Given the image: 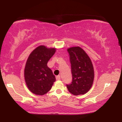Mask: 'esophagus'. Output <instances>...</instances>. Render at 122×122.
<instances>
[{
	"label": "esophagus",
	"instance_id": "obj_1",
	"mask_svg": "<svg viewBox=\"0 0 122 122\" xmlns=\"http://www.w3.org/2000/svg\"><path fill=\"white\" fill-rule=\"evenodd\" d=\"M56 80H57V81H59V80H61L60 76H56Z\"/></svg>",
	"mask_w": 122,
	"mask_h": 122
}]
</instances>
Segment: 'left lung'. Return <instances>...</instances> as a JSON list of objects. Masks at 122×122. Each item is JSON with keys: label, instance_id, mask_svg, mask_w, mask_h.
Segmentation results:
<instances>
[{"label": "left lung", "instance_id": "1", "mask_svg": "<svg viewBox=\"0 0 122 122\" xmlns=\"http://www.w3.org/2000/svg\"><path fill=\"white\" fill-rule=\"evenodd\" d=\"M67 51L70 56L73 79L71 84H67V88L74 95H84L93 84L94 70L92 62L81 47H71Z\"/></svg>", "mask_w": 122, "mask_h": 122}]
</instances>
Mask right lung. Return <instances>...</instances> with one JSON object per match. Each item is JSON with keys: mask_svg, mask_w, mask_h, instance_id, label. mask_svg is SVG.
<instances>
[{"mask_svg": "<svg viewBox=\"0 0 122 122\" xmlns=\"http://www.w3.org/2000/svg\"><path fill=\"white\" fill-rule=\"evenodd\" d=\"M56 51L55 48L38 46L30 54L26 61L24 77L28 89L36 95H43L52 87L56 78L47 63Z\"/></svg>", "mask_w": 122, "mask_h": 122, "instance_id": "obj_1", "label": "right lung"}]
</instances>
